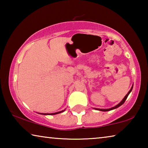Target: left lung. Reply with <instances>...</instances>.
<instances>
[{
    "label": "left lung",
    "mask_w": 148,
    "mask_h": 148,
    "mask_svg": "<svg viewBox=\"0 0 148 148\" xmlns=\"http://www.w3.org/2000/svg\"><path fill=\"white\" fill-rule=\"evenodd\" d=\"M132 87H133V86H132V87H131V89H130V91L128 92V93H127L126 95H125V97H124V99L122 100V101L120 102V103H119L117 105H116V106H114V107H113V108H109V109H97V110H100V111H103V112H107V111H110V110H114V109H116V108H118V107H119L120 106H121V105L124 103V102H125V101H126V99H127V97H128V96H129V93L130 92H131V91H132Z\"/></svg>",
    "instance_id": "1"
}]
</instances>
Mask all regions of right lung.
I'll return each mask as SVG.
<instances>
[{"label":"right lung","mask_w":148,"mask_h":148,"mask_svg":"<svg viewBox=\"0 0 148 148\" xmlns=\"http://www.w3.org/2000/svg\"><path fill=\"white\" fill-rule=\"evenodd\" d=\"M63 111H64V110H63ZM63 111H61V112H56V113H53V114H43V115H56V114H57L61 113V112H62Z\"/></svg>","instance_id":"add662e5"}]
</instances>
